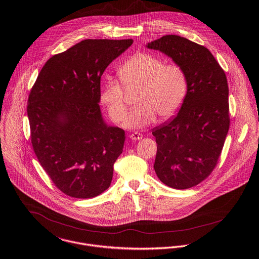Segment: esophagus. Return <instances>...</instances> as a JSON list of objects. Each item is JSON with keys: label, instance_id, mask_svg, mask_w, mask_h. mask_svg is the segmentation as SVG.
Segmentation results:
<instances>
[{"label": "esophagus", "instance_id": "obj_1", "mask_svg": "<svg viewBox=\"0 0 259 259\" xmlns=\"http://www.w3.org/2000/svg\"><path fill=\"white\" fill-rule=\"evenodd\" d=\"M142 138H143V135L141 133H138V132H135V133L130 135V139L131 140H135L136 141V140H140Z\"/></svg>", "mask_w": 259, "mask_h": 259}]
</instances>
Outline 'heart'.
Segmentation results:
<instances>
[{
    "instance_id": "b5f03b06",
    "label": "heart",
    "mask_w": 259,
    "mask_h": 259,
    "mask_svg": "<svg viewBox=\"0 0 259 259\" xmlns=\"http://www.w3.org/2000/svg\"><path fill=\"white\" fill-rule=\"evenodd\" d=\"M119 78L127 90L140 89L136 104L124 123L127 128H142L153 123L157 115L172 118L188 93V77L182 66L165 62L150 53H136L118 70ZM117 79L107 78L100 94L110 119L119 123L127 112L125 92Z\"/></svg>"
}]
</instances>
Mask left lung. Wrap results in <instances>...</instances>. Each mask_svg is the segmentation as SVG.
<instances>
[{
	"instance_id": "1",
	"label": "left lung",
	"mask_w": 259,
	"mask_h": 259,
	"mask_svg": "<svg viewBox=\"0 0 259 259\" xmlns=\"http://www.w3.org/2000/svg\"><path fill=\"white\" fill-rule=\"evenodd\" d=\"M147 47L171 57L188 77V93L179 112L152 134L158 178L171 188H191L217 165L229 130L226 75L207 48L186 38L166 35Z\"/></svg>"
}]
</instances>
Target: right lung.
<instances>
[{
  "label": "right lung",
  "mask_w": 259,
  "mask_h": 259,
  "mask_svg": "<svg viewBox=\"0 0 259 259\" xmlns=\"http://www.w3.org/2000/svg\"><path fill=\"white\" fill-rule=\"evenodd\" d=\"M132 44V39L81 41L51 57L31 89L27 113L33 150L68 196L92 198L111 184L125 132L104 122L100 82L108 65Z\"/></svg>",
  "instance_id": "right-lung-1"
}]
</instances>
